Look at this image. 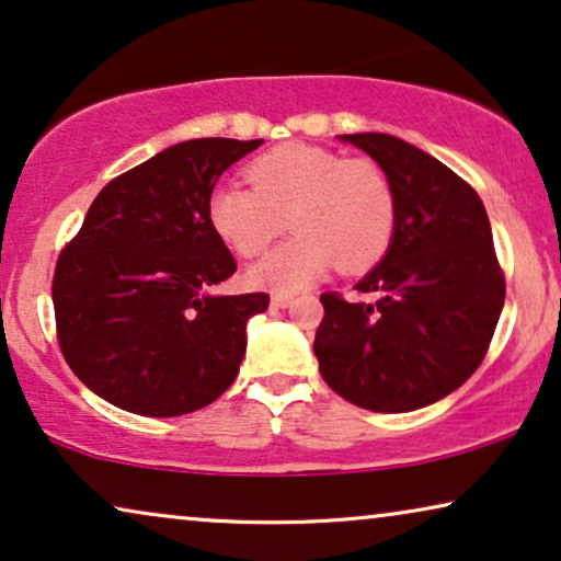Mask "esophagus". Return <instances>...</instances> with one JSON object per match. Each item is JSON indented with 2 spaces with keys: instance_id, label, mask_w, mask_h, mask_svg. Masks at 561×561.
Listing matches in <instances>:
<instances>
[{
  "instance_id": "esophagus-1",
  "label": "esophagus",
  "mask_w": 561,
  "mask_h": 561,
  "mask_svg": "<svg viewBox=\"0 0 561 561\" xmlns=\"http://www.w3.org/2000/svg\"><path fill=\"white\" fill-rule=\"evenodd\" d=\"M271 304L275 306V309H288V306L294 304V298H290V296H283V294H275V296L271 298Z\"/></svg>"
}]
</instances>
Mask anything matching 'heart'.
<instances>
[{
	"instance_id": "1",
	"label": "heart",
	"mask_w": 561,
	"mask_h": 561,
	"mask_svg": "<svg viewBox=\"0 0 561 561\" xmlns=\"http://www.w3.org/2000/svg\"><path fill=\"white\" fill-rule=\"evenodd\" d=\"M252 186L229 181L211 191L209 221L242 257H257L283 229L294 237L250 271L273 294H296L336 263L363 273L386 255L396 232V194L370 158L306 142L263 152L248 168Z\"/></svg>"
}]
</instances>
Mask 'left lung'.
<instances>
[{
	"instance_id": "8db88e82",
	"label": "left lung",
	"mask_w": 561,
	"mask_h": 561,
	"mask_svg": "<svg viewBox=\"0 0 561 561\" xmlns=\"http://www.w3.org/2000/svg\"><path fill=\"white\" fill-rule=\"evenodd\" d=\"M340 137L386 171L396 232L355 286L375 301L321 294V378L359 409H424L478 370L501 319L505 278L488 211L470 183L428 152L382 133Z\"/></svg>"
}]
</instances>
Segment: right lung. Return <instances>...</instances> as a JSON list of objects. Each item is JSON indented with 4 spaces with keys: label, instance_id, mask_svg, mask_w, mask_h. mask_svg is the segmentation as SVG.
Here are the masks:
<instances>
[{
    "label": "right lung",
    "instance_id": "obj_1",
    "mask_svg": "<svg viewBox=\"0 0 561 561\" xmlns=\"http://www.w3.org/2000/svg\"><path fill=\"white\" fill-rule=\"evenodd\" d=\"M263 140L173 145L99 191L53 275L58 344L83 386L140 416H183L232 386L267 294L211 296L237 271L209 221L229 165Z\"/></svg>",
    "mask_w": 561,
    "mask_h": 561
}]
</instances>
